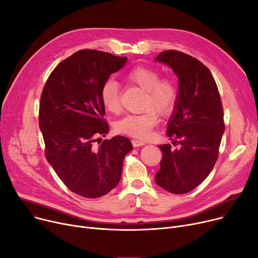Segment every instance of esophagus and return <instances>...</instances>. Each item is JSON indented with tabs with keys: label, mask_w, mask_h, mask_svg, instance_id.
<instances>
[{
	"label": "esophagus",
	"mask_w": 258,
	"mask_h": 258,
	"mask_svg": "<svg viewBox=\"0 0 258 258\" xmlns=\"http://www.w3.org/2000/svg\"><path fill=\"white\" fill-rule=\"evenodd\" d=\"M131 143H132V145L134 146V147H140V146H144L146 143L144 142V141H141V140H132L131 141Z\"/></svg>",
	"instance_id": "1"
}]
</instances>
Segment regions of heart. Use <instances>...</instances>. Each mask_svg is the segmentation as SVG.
I'll use <instances>...</instances> for the list:
<instances>
[{"mask_svg":"<svg viewBox=\"0 0 258 258\" xmlns=\"http://www.w3.org/2000/svg\"><path fill=\"white\" fill-rule=\"evenodd\" d=\"M124 81L145 91L143 108L139 114H128L115 124L119 134L146 139L157 122V113L167 116L176 105L178 89L173 79L161 78V73L149 66H136L125 73ZM101 100L109 112L117 114L120 109L119 85L114 80L107 81L101 90Z\"/></svg>","mask_w":258,"mask_h":258,"instance_id":"obj_1","label":"heart"}]
</instances>
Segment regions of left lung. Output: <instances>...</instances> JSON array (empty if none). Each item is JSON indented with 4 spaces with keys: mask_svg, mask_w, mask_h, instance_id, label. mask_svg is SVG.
<instances>
[{
    "mask_svg": "<svg viewBox=\"0 0 258 258\" xmlns=\"http://www.w3.org/2000/svg\"><path fill=\"white\" fill-rule=\"evenodd\" d=\"M156 60L172 68L179 89L167 136L177 145H159L163 152L155 181L174 194H185L210 174L225 131L224 110L210 70L198 58L177 50L159 53Z\"/></svg>",
    "mask_w": 258,
    "mask_h": 258,
    "instance_id": "obj_1",
    "label": "left lung"
}]
</instances>
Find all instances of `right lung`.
<instances>
[{
    "instance_id": "1",
    "label": "right lung",
    "mask_w": 258,
    "mask_h": 258,
    "mask_svg": "<svg viewBox=\"0 0 258 258\" xmlns=\"http://www.w3.org/2000/svg\"><path fill=\"white\" fill-rule=\"evenodd\" d=\"M126 60L83 49L53 69L42 91L39 125L46 159L65 186L84 198H101L115 188L124 157L133 148L121 136L95 145L109 131L102 87Z\"/></svg>"
}]
</instances>
